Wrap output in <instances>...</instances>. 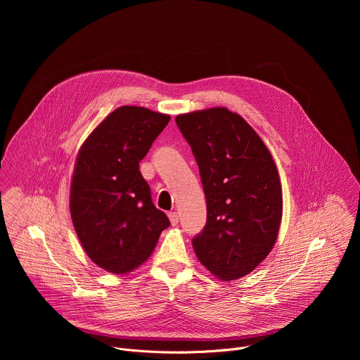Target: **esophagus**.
<instances>
[{"mask_svg":"<svg viewBox=\"0 0 360 360\" xmlns=\"http://www.w3.org/2000/svg\"><path fill=\"white\" fill-rule=\"evenodd\" d=\"M169 221H171V224L172 225H178V222H179V215H178V212H169Z\"/></svg>","mask_w":360,"mask_h":360,"instance_id":"1","label":"esophagus"}]
</instances>
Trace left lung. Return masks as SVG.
Listing matches in <instances>:
<instances>
[{
	"mask_svg": "<svg viewBox=\"0 0 360 360\" xmlns=\"http://www.w3.org/2000/svg\"><path fill=\"white\" fill-rule=\"evenodd\" d=\"M191 145L207 198V225L192 239L199 262L221 281L250 274L272 250L282 186L269 149L228 108L175 118Z\"/></svg>",
	"mask_w": 360,
	"mask_h": 360,
	"instance_id": "8db88e82",
	"label": "left lung"
}]
</instances>
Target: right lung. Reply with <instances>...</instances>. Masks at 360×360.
<instances>
[{"label": "right lung", "mask_w": 360, "mask_h": 360, "mask_svg": "<svg viewBox=\"0 0 360 360\" xmlns=\"http://www.w3.org/2000/svg\"><path fill=\"white\" fill-rule=\"evenodd\" d=\"M169 120L148 108L120 107L78 152L70 195L72 224L89 259L111 274L143 264L169 226L139 172L141 160Z\"/></svg>", "instance_id": "right-lung-1"}]
</instances>
